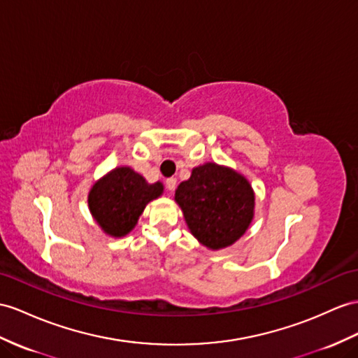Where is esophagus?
<instances>
[{"label":"esophagus","instance_id":"1","mask_svg":"<svg viewBox=\"0 0 358 358\" xmlns=\"http://www.w3.org/2000/svg\"><path fill=\"white\" fill-rule=\"evenodd\" d=\"M176 178H169L167 180H165V185H167L169 191H173L174 188H176Z\"/></svg>","mask_w":358,"mask_h":358}]
</instances>
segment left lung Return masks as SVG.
<instances>
[{"label": "left lung", "instance_id": "8db88e82", "mask_svg": "<svg viewBox=\"0 0 358 358\" xmlns=\"http://www.w3.org/2000/svg\"><path fill=\"white\" fill-rule=\"evenodd\" d=\"M174 200L189 232L211 250L232 246L246 234L255 215V193L241 173L205 162L180 182Z\"/></svg>", "mask_w": 358, "mask_h": 358}]
</instances>
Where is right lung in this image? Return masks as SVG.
I'll use <instances>...</instances> for the list:
<instances>
[{
	"label": "right lung",
	"mask_w": 358,
	"mask_h": 358,
	"mask_svg": "<svg viewBox=\"0 0 358 358\" xmlns=\"http://www.w3.org/2000/svg\"><path fill=\"white\" fill-rule=\"evenodd\" d=\"M162 193V182L149 184L134 169L121 165L92 185L88 206L92 219L104 234L121 238L135 228L147 203Z\"/></svg>",
	"instance_id": "add662e5"
}]
</instances>
